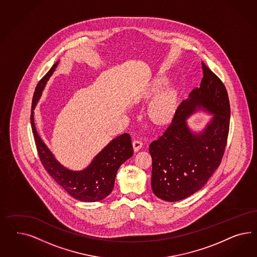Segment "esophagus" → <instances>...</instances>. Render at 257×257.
Here are the masks:
<instances>
[{
  "instance_id": "1",
  "label": "esophagus",
  "mask_w": 257,
  "mask_h": 257,
  "mask_svg": "<svg viewBox=\"0 0 257 257\" xmlns=\"http://www.w3.org/2000/svg\"><path fill=\"white\" fill-rule=\"evenodd\" d=\"M142 145H143V142H142V140L140 139V138H137L136 140L133 141V146H134V150L136 152L140 151L141 147H142Z\"/></svg>"
}]
</instances>
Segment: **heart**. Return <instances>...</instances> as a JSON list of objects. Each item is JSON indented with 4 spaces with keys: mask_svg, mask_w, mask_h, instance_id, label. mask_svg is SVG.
Masks as SVG:
<instances>
[{
    "mask_svg": "<svg viewBox=\"0 0 257 257\" xmlns=\"http://www.w3.org/2000/svg\"><path fill=\"white\" fill-rule=\"evenodd\" d=\"M164 81H158L156 84V89H160L164 86ZM175 106V94L172 90L159 94L152 101L149 113L151 117L158 123L167 121L171 117Z\"/></svg>",
    "mask_w": 257,
    "mask_h": 257,
    "instance_id": "obj_1",
    "label": "heart"
}]
</instances>
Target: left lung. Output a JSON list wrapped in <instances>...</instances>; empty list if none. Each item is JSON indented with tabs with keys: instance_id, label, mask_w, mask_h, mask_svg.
Returning <instances> with one entry per match:
<instances>
[{
	"instance_id": "left-lung-1",
	"label": "left lung",
	"mask_w": 257,
	"mask_h": 257,
	"mask_svg": "<svg viewBox=\"0 0 257 257\" xmlns=\"http://www.w3.org/2000/svg\"><path fill=\"white\" fill-rule=\"evenodd\" d=\"M203 78L189 98L182 101L168 128L154 140L152 188L167 202H177L201 189L218 168L224 155L230 127V101L222 81L202 62ZM214 114L201 134H193L185 119L197 108Z\"/></svg>"
}]
</instances>
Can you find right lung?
<instances>
[{
  "mask_svg": "<svg viewBox=\"0 0 257 257\" xmlns=\"http://www.w3.org/2000/svg\"><path fill=\"white\" fill-rule=\"evenodd\" d=\"M57 64H54L39 81L32 101V132L39 159L47 172L74 199L82 202H99L112 192L118 168L133 156L131 137L125 133L112 140L84 171H70L58 163L37 133L33 111Z\"/></svg>",
  "mask_w": 257,
  "mask_h": 257,
  "instance_id": "right-lung-1",
  "label": "right lung"
}]
</instances>
